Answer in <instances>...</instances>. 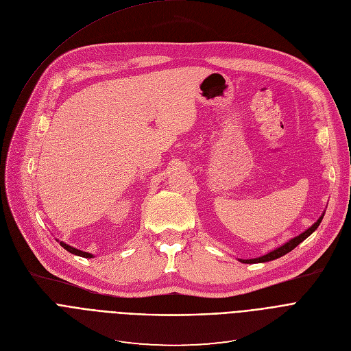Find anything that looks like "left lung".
Masks as SVG:
<instances>
[{
  "mask_svg": "<svg viewBox=\"0 0 351 351\" xmlns=\"http://www.w3.org/2000/svg\"><path fill=\"white\" fill-rule=\"evenodd\" d=\"M324 216V215H323ZM323 216L322 217H319V220L311 227V228H308L306 231H303L302 234H299L298 237H295V239H292V240H289L287 244H284V245H281L279 248H276V250H274V251H271V252H268V254H265V255H263V256H258V258H252V260H240L241 263H244V264H256V263H267V261H272V260H276V258H279V256H282V255H285V254H288L289 251H292L296 245H299L303 240L305 239H308L312 232L319 227V224H320V221H322V219H323Z\"/></svg>",
  "mask_w": 351,
  "mask_h": 351,
  "instance_id": "left-lung-1",
  "label": "left lung"
}]
</instances>
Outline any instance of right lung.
I'll list each match as a JSON object with an SVG mask.
<instances>
[{
	"label": "right lung",
	"mask_w": 351,
	"mask_h": 351,
	"mask_svg": "<svg viewBox=\"0 0 351 351\" xmlns=\"http://www.w3.org/2000/svg\"><path fill=\"white\" fill-rule=\"evenodd\" d=\"M60 245L64 248V250H67L69 252H72V254H75V255H79V256H84V258H91V254H88V252H84V251H80V250H77V248H73V247H70V245H67V244H64V243H60Z\"/></svg>",
	"instance_id": "1"
}]
</instances>
